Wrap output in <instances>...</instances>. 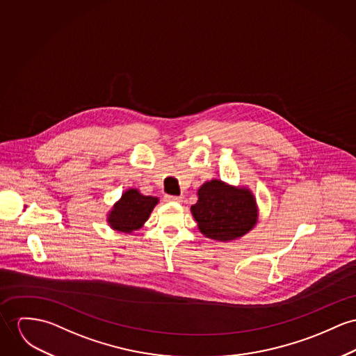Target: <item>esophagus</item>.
<instances>
[{"label":"esophagus","instance_id":"1","mask_svg":"<svg viewBox=\"0 0 356 356\" xmlns=\"http://www.w3.org/2000/svg\"><path fill=\"white\" fill-rule=\"evenodd\" d=\"M165 200H166V202H176V203H180V202H181V197H180V196H175V195H165Z\"/></svg>","mask_w":356,"mask_h":356}]
</instances>
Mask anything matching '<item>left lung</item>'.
I'll use <instances>...</instances> for the list:
<instances>
[{
	"label": "left lung",
	"mask_w": 356,
	"mask_h": 356,
	"mask_svg": "<svg viewBox=\"0 0 356 356\" xmlns=\"http://www.w3.org/2000/svg\"><path fill=\"white\" fill-rule=\"evenodd\" d=\"M191 213L200 233L217 241L243 237L257 222V207L252 192L220 180L204 183L197 191Z\"/></svg>",
	"instance_id": "1"
}]
</instances>
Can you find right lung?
<instances>
[{
	"mask_svg": "<svg viewBox=\"0 0 356 356\" xmlns=\"http://www.w3.org/2000/svg\"><path fill=\"white\" fill-rule=\"evenodd\" d=\"M157 203L159 197L146 196L136 188H131L124 192L120 200L115 203L108 214V223L118 232L131 233L142 227Z\"/></svg>",
	"mask_w": 356,
	"mask_h": 356,
	"instance_id": "1",
	"label": "right lung"
}]
</instances>
